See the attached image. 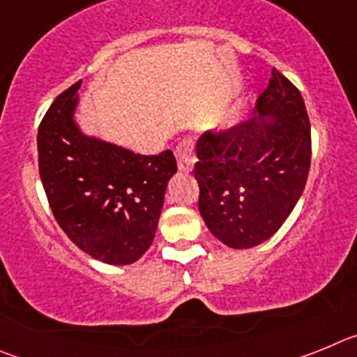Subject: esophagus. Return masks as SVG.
<instances>
[{
    "label": "esophagus",
    "mask_w": 357,
    "mask_h": 357,
    "mask_svg": "<svg viewBox=\"0 0 357 357\" xmlns=\"http://www.w3.org/2000/svg\"><path fill=\"white\" fill-rule=\"evenodd\" d=\"M175 155L176 160H178V169L185 173L191 172L195 160H197V157H195V139H191V137L182 139L178 146H176Z\"/></svg>",
    "instance_id": "obj_1"
}]
</instances>
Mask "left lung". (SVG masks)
Masks as SVG:
<instances>
[{"label":"left lung","mask_w":357,"mask_h":357,"mask_svg":"<svg viewBox=\"0 0 357 357\" xmlns=\"http://www.w3.org/2000/svg\"><path fill=\"white\" fill-rule=\"evenodd\" d=\"M255 112L197 143L198 209L211 234L230 248H252L275 234L301 198L311 164L304 100L277 69Z\"/></svg>","instance_id":"obj_1"}]
</instances>
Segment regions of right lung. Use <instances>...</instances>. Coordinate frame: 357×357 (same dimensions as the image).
Returning a JSON list of instances; mask_svg holds the SVG:
<instances>
[{
    "mask_svg": "<svg viewBox=\"0 0 357 357\" xmlns=\"http://www.w3.org/2000/svg\"><path fill=\"white\" fill-rule=\"evenodd\" d=\"M80 85L59 94L40 121V181L56 223L80 250L116 266L135 263L155 238L175 155H141L84 134L75 121Z\"/></svg>",
    "mask_w": 357,
    "mask_h": 357,
    "instance_id": "1",
    "label": "right lung"
}]
</instances>
